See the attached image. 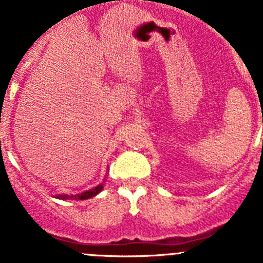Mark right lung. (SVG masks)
Listing matches in <instances>:
<instances>
[{"label": "right lung", "mask_w": 263, "mask_h": 263, "mask_svg": "<svg viewBox=\"0 0 263 263\" xmlns=\"http://www.w3.org/2000/svg\"><path fill=\"white\" fill-rule=\"evenodd\" d=\"M104 185L103 184H99L97 187L92 188V190H89V191H85L83 192V194H79V195H59V196H57L58 199H63V200H67V199H69V200H85V199H89V197L92 196H96L97 194H99L101 190H103Z\"/></svg>", "instance_id": "obj_1"}]
</instances>
